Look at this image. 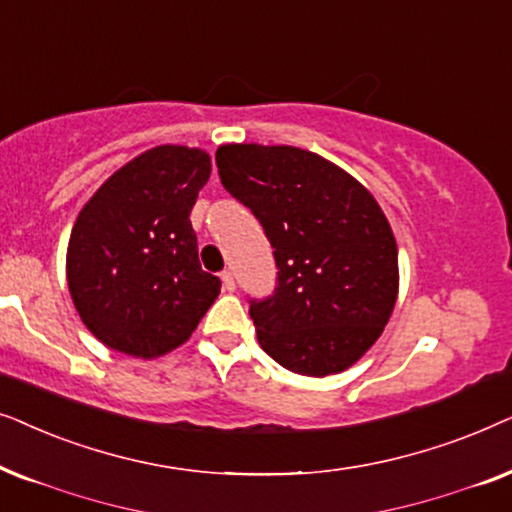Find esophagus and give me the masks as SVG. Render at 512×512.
<instances>
[{
	"instance_id": "1",
	"label": "esophagus",
	"mask_w": 512,
	"mask_h": 512,
	"mask_svg": "<svg viewBox=\"0 0 512 512\" xmlns=\"http://www.w3.org/2000/svg\"><path fill=\"white\" fill-rule=\"evenodd\" d=\"M220 278H222L224 290H227V292H234V288H236V283H234V274H231V271H224V274H222Z\"/></svg>"
}]
</instances>
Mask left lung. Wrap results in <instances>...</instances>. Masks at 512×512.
Returning a JSON list of instances; mask_svg holds the SVG:
<instances>
[{"instance_id": "obj_1", "label": "left lung", "mask_w": 512, "mask_h": 512, "mask_svg": "<svg viewBox=\"0 0 512 512\" xmlns=\"http://www.w3.org/2000/svg\"><path fill=\"white\" fill-rule=\"evenodd\" d=\"M222 185L260 220L278 285L250 302L257 342L285 370L327 377L377 342L398 299V243L367 187L290 145H220Z\"/></svg>"}]
</instances>
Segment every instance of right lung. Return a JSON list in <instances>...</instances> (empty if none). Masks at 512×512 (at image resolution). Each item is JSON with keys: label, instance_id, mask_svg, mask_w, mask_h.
Returning <instances> with one entry per match:
<instances>
[{"label": "right lung", "instance_id": "1", "mask_svg": "<svg viewBox=\"0 0 512 512\" xmlns=\"http://www.w3.org/2000/svg\"><path fill=\"white\" fill-rule=\"evenodd\" d=\"M210 170L206 149L152 147L81 208L67 243V285L81 323L109 349L166 356L220 295V278L201 269L189 220Z\"/></svg>", "mask_w": 512, "mask_h": 512}]
</instances>
